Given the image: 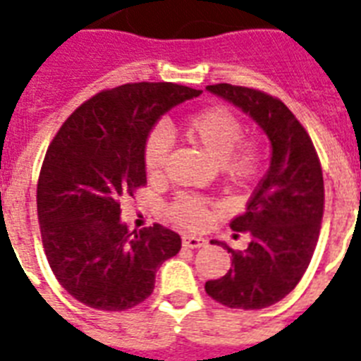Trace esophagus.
<instances>
[{
	"instance_id": "obj_1",
	"label": "esophagus",
	"mask_w": 361,
	"mask_h": 361,
	"mask_svg": "<svg viewBox=\"0 0 361 361\" xmlns=\"http://www.w3.org/2000/svg\"><path fill=\"white\" fill-rule=\"evenodd\" d=\"M207 241L205 239H201V237H194V235H184L183 237V247L184 248H200L205 247Z\"/></svg>"
}]
</instances>
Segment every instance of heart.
<instances>
[{"mask_svg":"<svg viewBox=\"0 0 361 361\" xmlns=\"http://www.w3.org/2000/svg\"><path fill=\"white\" fill-rule=\"evenodd\" d=\"M184 133L200 145L212 160L219 161L220 173L228 184L245 186L252 183L264 169L265 152L262 142L254 137H243V122L235 113L226 107H209L190 114L184 122ZM171 152V137L166 128L150 131L142 160L150 177H160L166 171ZM214 205L207 197L194 194H180L167 209L177 224L201 230L211 220Z\"/></svg>","mask_w":361,"mask_h":361,"instance_id":"obj_1","label":"heart"}]
</instances>
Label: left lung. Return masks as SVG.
Listing matches in <instances>:
<instances>
[{"mask_svg":"<svg viewBox=\"0 0 361 361\" xmlns=\"http://www.w3.org/2000/svg\"><path fill=\"white\" fill-rule=\"evenodd\" d=\"M207 90L250 114L269 137L273 154L247 211L230 224L250 233V243L245 250L222 243L231 267L207 281L205 292L230 309H265L286 298L311 264L324 214L322 166L307 130L279 97L226 82Z\"/></svg>","mask_w":361,"mask_h":361,"instance_id":"left-lung-1","label":"left lung"}]
</instances>
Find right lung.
<instances>
[{
	"instance_id": "1",
	"label": "right lung",
	"mask_w": 361,
	"mask_h": 361,
	"mask_svg": "<svg viewBox=\"0 0 361 361\" xmlns=\"http://www.w3.org/2000/svg\"><path fill=\"white\" fill-rule=\"evenodd\" d=\"M201 90L128 82L102 90L61 124L37 180V219L52 273L97 311H126L154 290L156 271L180 250L161 224L128 231L120 201L147 184L142 150L161 114Z\"/></svg>"
}]
</instances>
